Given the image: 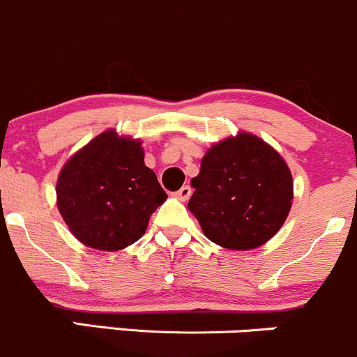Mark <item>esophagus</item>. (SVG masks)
<instances>
[{
  "label": "esophagus",
  "instance_id": "1",
  "mask_svg": "<svg viewBox=\"0 0 357 357\" xmlns=\"http://www.w3.org/2000/svg\"><path fill=\"white\" fill-rule=\"evenodd\" d=\"M190 194H192V189H190L189 185H185V187H182V189L177 192V197L180 200H187V199L190 197Z\"/></svg>",
  "mask_w": 357,
  "mask_h": 357
}]
</instances>
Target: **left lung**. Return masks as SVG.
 <instances>
[{"label": "left lung", "mask_w": 357, "mask_h": 357, "mask_svg": "<svg viewBox=\"0 0 357 357\" xmlns=\"http://www.w3.org/2000/svg\"><path fill=\"white\" fill-rule=\"evenodd\" d=\"M189 211L212 243L234 251L263 246L287 221L294 178L259 136L239 131L214 143L192 178Z\"/></svg>", "instance_id": "1"}]
</instances>
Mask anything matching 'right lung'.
Listing matches in <instances>:
<instances>
[{
    "label": "right lung",
    "mask_w": 357,
    "mask_h": 357,
    "mask_svg": "<svg viewBox=\"0 0 357 357\" xmlns=\"http://www.w3.org/2000/svg\"><path fill=\"white\" fill-rule=\"evenodd\" d=\"M55 192L75 239L99 251H119L138 241L167 199L145 165L142 139L116 130L102 131L67 160Z\"/></svg>",
    "instance_id": "right-lung-1"
}]
</instances>
